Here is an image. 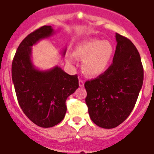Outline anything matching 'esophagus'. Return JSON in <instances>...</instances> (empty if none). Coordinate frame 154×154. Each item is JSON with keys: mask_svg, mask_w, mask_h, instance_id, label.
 <instances>
[{"mask_svg": "<svg viewBox=\"0 0 154 154\" xmlns=\"http://www.w3.org/2000/svg\"><path fill=\"white\" fill-rule=\"evenodd\" d=\"M79 86H80V87H83V86H84V82H83V80H79Z\"/></svg>", "mask_w": 154, "mask_h": 154, "instance_id": "34e87169", "label": "esophagus"}]
</instances>
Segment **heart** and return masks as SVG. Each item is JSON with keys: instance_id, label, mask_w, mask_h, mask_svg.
<instances>
[{"instance_id": "1", "label": "heart", "mask_w": 154, "mask_h": 154, "mask_svg": "<svg viewBox=\"0 0 154 154\" xmlns=\"http://www.w3.org/2000/svg\"><path fill=\"white\" fill-rule=\"evenodd\" d=\"M113 54V48L110 42L89 38L76 44L73 53L66 52L65 59L70 64L74 63L76 59L82 60L83 72L93 77L107 70Z\"/></svg>"}]
</instances>
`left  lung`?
I'll return each instance as SVG.
<instances>
[{
  "label": "left lung",
  "mask_w": 154,
  "mask_h": 154,
  "mask_svg": "<svg viewBox=\"0 0 154 154\" xmlns=\"http://www.w3.org/2000/svg\"><path fill=\"white\" fill-rule=\"evenodd\" d=\"M116 40L113 63L102 74L84 84L89 117L104 129L117 127L129 117L144 80V69L136 47L117 33Z\"/></svg>",
  "instance_id": "1"
}]
</instances>
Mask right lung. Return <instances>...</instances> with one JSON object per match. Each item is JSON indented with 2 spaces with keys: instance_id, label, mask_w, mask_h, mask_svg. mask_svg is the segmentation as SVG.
I'll list each match as a JSON object with an SVG mask.
<instances>
[{
  "instance_id": "1",
  "label": "right lung",
  "mask_w": 154,
  "mask_h": 154,
  "mask_svg": "<svg viewBox=\"0 0 154 154\" xmlns=\"http://www.w3.org/2000/svg\"><path fill=\"white\" fill-rule=\"evenodd\" d=\"M54 33L52 26L44 25L28 34L19 44L12 63L19 106L31 122L43 128L53 127L63 120L67 98L79 87L77 74L69 75L58 66L40 71L31 62L32 46Z\"/></svg>"
}]
</instances>
